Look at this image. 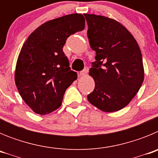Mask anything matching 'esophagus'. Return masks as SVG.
Returning <instances> with one entry per match:
<instances>
[{
    "label": "esophagus",
    "instance_id": "obj_1",
    "mask_svg": "<svg viewBox=\"0 0 158 158\" xmlns=\"http://www.w3.org/2000/svg\"><path fill=\"white\" fill-rule=\"evenodd\" d=\"M88 72H89V68H88V67H85L83 70L79 72V76H85V74H87Z\"/></svg>",
    "mask_w": 158,
    "mask_h": 158
}]
</instances>
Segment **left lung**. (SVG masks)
I'll return each instance as SVG.
<instances>
[{"mask_svg": "<svg viewBox=\"0 0 158 158\" xmlns=\"http://www.w3.org/2000/svg\"><path fill=\"white\" fill-rule=\"evenodd\" d=\"M84 16L90 47L96 51V61L89 69L95 89L88 100L103 111H118L132 100L144 80L140 48L115 19L94 14Z\"/></svg>", "mask_w": 158, "mask_h": 158, "instance_id": "left-lung-1", "label": "left lung"}]
</instances>
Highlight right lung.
<instances>
[{
	"instance_id": "obj_1",
	"label": "right lung",
	"mask_w": 158,
	"mask_h": 158,
	"mask_svg": "<svg viewBox=\"0 0 158 158\" xmlns=\"http://www.w3.org/2000/svg\"><path fill=\"white\" fill-rule=\"evenodd\" d=\"M81 14H70L43 23L21 48L15 73L19 94L33 111L46 115L61 106L67 88L77 79L63 52L68 37L85 29Z\"/></svg>"
}]
</instances>
